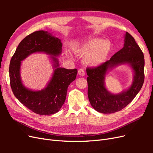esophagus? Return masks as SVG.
<instances>
[{"instance_id":"esophagus-1","label":"esophagus","mask_w":153,"mask_h":153,"mask_svg":"<svg viewBox=\"0 0 153 153\" xmlns=\"http://www.w3.org/2000/svg\"><path fill=\"white\" fill-rule=\"evenodd\" d=\"M78 75H79L80 76H85V71H84V70L83 69H80L78 71Z\"/></svg>"}]
</instances>
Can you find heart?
Masks as SVG:
<instances>
[{"mask_svg":"<svg viewBox=\"0 0 153 153\" xmlns=\"http://www.w3.org/2000/svg\"><path fill=\"white\" fill-rule=\"evenodd\" d=\"M112 48L109 39L89 37L74 46L73 50L76 55L84 56L83 61L86 66L94 68L101 66L106 61Z\"/></svg>","mask_w":153,"mask_h":153,"instance_id":"b5f03b06","label":"heart"}]
</instances>
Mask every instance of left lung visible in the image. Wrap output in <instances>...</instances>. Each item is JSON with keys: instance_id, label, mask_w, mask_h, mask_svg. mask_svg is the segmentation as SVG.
Returning a JSON list of instances; mask_svg holds the SVG:
<instances>
[{"instance_id": "obj_1", "label": "left lung", "mask_w": 153, "mask_h": 153, "mask_svg": "<svg viewBox=\"0 0 153 153\" xmlns=\"http://www.w3.org/2000/svg\"><path fill=\"white\" fill-rule=\"evenodd\" d=\"M123 48L109 61L101 66L86 69L88 77V98L97 112L112 114L121 110L130 103L138 93L144 82V57L136 41L128 32L124 35ZM128 64L132 69L134 79L126 90L118 94H111L104 85L105 75L117 66Z\"/></svg>"}]
</instances>
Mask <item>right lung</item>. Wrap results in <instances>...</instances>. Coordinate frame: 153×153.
<instances>
[{"label": "right lung", "instance_id": "obj_1", "mask_svg": "<svg viewBox=\"0 0 153 153\" xmlns=\"http://www.w3.org/2000/svg\"><path fill=\"white\" fill-rule=\"evenodd\" d=\"M62 47L61 40L48 31H36L21 41L11 59L9 73L13 94L23 105L37 114L51 115L59 112L66 100L68 86L76 78V69L59 66L57 57L61 54ZM35 53L50 55L54 68L47 87L39 91L25 87L20 74L21 61Z\"/></svg>", "mask_w": 153, "mask_h": 153}]
</instances>
